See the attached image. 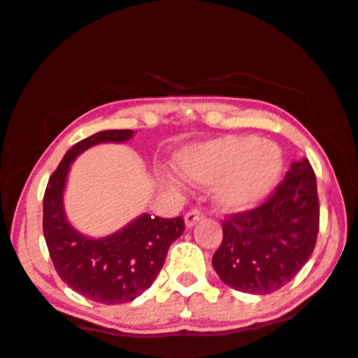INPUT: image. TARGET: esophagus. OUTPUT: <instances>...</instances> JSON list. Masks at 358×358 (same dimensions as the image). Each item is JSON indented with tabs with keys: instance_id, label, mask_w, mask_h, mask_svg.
<instances>
[{
	"instance_id": "obj_1",
	"label": "esophagus",
	"mask_w": 358,
	"mask_h": 358,
	"mask_svg": "<svg viewBox=\"0 0 358 358\" xmlns=\"http://www.w3.org/2000/svg\"><path fill=\"white\" fill-rule=\"evenodd\" d=\"M203 219V213L199 210V208H192L190 212L185 213V225H187L188 229L193 227V225L196 224V222H200Z\"/></svg>"
}]
</instances>
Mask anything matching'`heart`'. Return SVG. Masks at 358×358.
I'll return each instance as SVG.
<instances>
[{
	"instance_id": "1",
	"label": "heart",
	"mask_w": 358,
	"mask_h": 358,
	"mask_svg": "<svg viewBox=\"0 0 358 358\" xmlns=\"http://www.w3.org/2000/svg\"><path fill=\"white\" fill-rule=\"evenodd\" d=\"M176 166L193 183H213V202L225 212L256 208L276 190L285 171V155L274 141L252 134H225L185 146ZM171 187L178 180L166 178Z\"/></svg>"
}]
</instances>
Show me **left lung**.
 <instances>
[{
  "label": "left lung",
  "instance_id": "8db88e82",
  "mask_svg": "<svg viewBox=\"0 0 358 358\" xmlns=\"http://www.w3.org/2000/svg\"><path fill=\"white\" fill-rule=\"evenodd\" d=\"M320 227L316 176L306 158L291 163L276 192L254 210L222 222L212 264L222 282L269 294L291 281L313 252Z\"/></svg>",
  "mask_w": 358,
  "mask_h": 358
}]
</instances>
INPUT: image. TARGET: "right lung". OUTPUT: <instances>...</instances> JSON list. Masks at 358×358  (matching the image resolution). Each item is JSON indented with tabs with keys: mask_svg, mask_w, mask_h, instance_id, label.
Here are the masks:
<instances>
[{
	"mask_svg": "<svg viewBox=\"0 0 358 358\" xmlns=\"http://www.w3.org/2000/svg\"><path fill=\"white\" fill-rule=\"evenodd\" d=\"M133 129L99 131L73 145L53 171L43 196V236L62 281L82 296L104 305L133 301L155 282L168 249L182 236V217H136L106 237H89L65 215L64 192L73 159L101 143H126Z\"/></svg>",
	"mask_w": 358,
	"mask_h": 358,
	"instance_id": "obj_1",
	"label": "right lung"
}]
</instances>
